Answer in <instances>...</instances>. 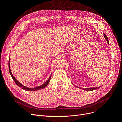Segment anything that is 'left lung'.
I'll use <instances>...</instances> for the list:
<instances>
[{"label":"left lung","instance_id":"1","mask_svg":"<svg viewBox=\"0 0 122 122\" xmlns=\"http://www.w3.org/2000/svg\"><path fill=\"white\" fill-rule=\"evenodd\" d=\"M103 35H104V37L105 38V39L106 40V41H107V43L108 44H109V41H108V38H107V36H106V35L105 34H103ZM76 87H78V88H81V89H82V90H85V91H93V90H97V89H98V88H100V87L101 86H99V87H91V88H81V87H78V86H75Z\"/></svg>","mask_w":122,"mask_h":122}]
</instances>
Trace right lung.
Masks as SVG:
<instances>
[{"label":"right lung","mask_w":122,"mask_h":122,"mask_svg":"<svg viewBox=\"0 0 122 122\" xmlns=\"http://www.w3.org/2000/svg\"><path fill=\"white\" fill-rule=\"evenodd\" d=\"M9 72L10 73L11 76H12L13 79L14 80L15 82L16 83V84L17 85V86H19V87H21L22 88V89H23V90H24L25 91H37V90H41V89H43V88H45L47 86V85L48 84V83H49L50 79H51V75H52V74H51V75H50V76L49 77V78H48V79L45 83H43V84H42L41 86H39L38 87H34V88H29V87H27L26 86H23L22 84H21L20 82H19L15 78L14 76L13 75L12 73V72H11L10 69V60H9Z\"/></svg>","instance_id":"1"}]
</instances>
